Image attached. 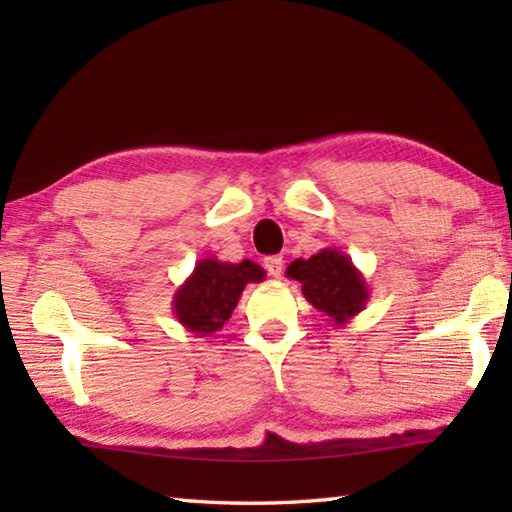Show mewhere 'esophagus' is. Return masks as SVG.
Returning <instances> with one entry per match:
<instances>
[{
    "label": "esophagus",
    "instance_id": "esophagus-1",
    "mask_svg": "<svg viewBox=\"0 0 512 512\" xmlns=\"http://www.w3.org/2000/svg\"><path fill=\"white\" fill-rule=\"evenodd\" d=\"M264 268L268 271V275L275 277V280H280V277H282V268H284V259H282L280 255L266 257V259H264Z\"/></svg>",
    "mask_w": 512,
    "mask_h": 512
}]
</instances>
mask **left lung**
Returning a JSON list of instances; mask_svg holds the SVG:
<instances>
[{
    "mask_svg": "<svg viewBox=\"0 0 512 512\" xmlns=\"http://www.w3.org/2000/svg\"><path fill=\"white\" fill-rule=\"evenodd\" d=\"M287 277L302 284V296L336 327L348 323L363 311L370 289L352 259L336 248H323L309 259H296L287 268Z\"/></svg>",
    "mask_w": 512,
    "mask_h": 512,
    "instance_id": "obj_1",
    "label": "left lung"
}]
</instances>
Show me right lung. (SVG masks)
Masks as SVG:
<instances>
[{
	"mask_svg": "<svg viewBox=\"0 0 512 512\" xmlns=\"http://www.w3.org/2000/svg\"><path fill=\"white\" fill-rule=\"evenodd\" d=\"M264 277V268L250 259L241 264L198 259L192 275L173 293V316L189 332L210 336L230 320L246 284L262 282Z\"/></svg>",
	"mask_w": 512,
	"mask_h": 512,
	"instance_id": "add662e5",
	"label": "right lung"
}]
</instances>
